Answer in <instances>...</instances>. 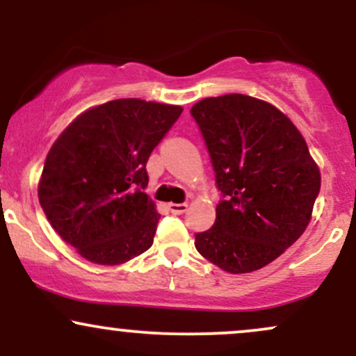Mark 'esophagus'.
Listing matches in <instances>:
<instances>
[{
  "label": "esophagus",
  "instance_id": "obj_1",
  "mask_svg": "<svg viewBox=\"0 0 356 356\" xmlns=\"http://www.w3.org/2000/svg\"><path fill=\"white\" fill-rule=\"evenodd\" d=\"M167 209L172 212L174 216H181L187 211V204H169V206H167Z\"/></svg>",
  "mask_w": 356,
  "mask_h": 356
}]
</instances>
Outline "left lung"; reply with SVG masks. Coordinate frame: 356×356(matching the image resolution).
<instances>
[{"instance_id": "obj_1", "label": "left lung", "mask_w": 356, "mask_h": 356, "mask_svg": "<svg viewBox=\"0 0 356 356\" xmlns=\"http://www.w3.org/2000/svg\"><path fill=\"white\" fill-rule=\"evenodd\" d=\"M201 130L220 201L195 249L239 275L275 261L303 234L321 177L303 136L284 113L254 97L229 93L191 108Z\"/></svg>"}]
</instances>
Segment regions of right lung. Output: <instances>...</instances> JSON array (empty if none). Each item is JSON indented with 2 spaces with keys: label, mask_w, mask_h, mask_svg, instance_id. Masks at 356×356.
Instances as JSON below:
<instances>
[{
  "label": "right lung",
  "mask_w": 356,
  "mask_h": 356,
  "mask_svg": "<svg viewBox=\"0 0 356 356\" xmlns=\"http://www.w3.org/2000/svg\"><path fill=\"white\" fill-rule=\"evenodd\" d=\"M182 107L120 99L90 108L47 155L38 197L60 238L85 259L122 264L154 243L161 216L145 194L147 161Z\"/></svg>",
  "instance_id": "add662e5"
}]
</instances>
